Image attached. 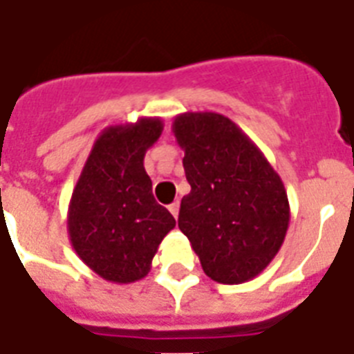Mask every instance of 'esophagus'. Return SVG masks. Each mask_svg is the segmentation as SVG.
<instances>
[{"label":"esophagus","mask_w":354,"mask_h":354,"mask_svg":"<svg viewBox=\"0 0 354 354\" xmlns=\"http://www.w3.org/2000/svg\"><path fill=\"white\" fill-rule=\"evenodd\" d=\"M169 211H171L174 218H178V213H180V202H174V204L169 205Z\"/></svg>","instance_id":"34e87169"}]
</instances>
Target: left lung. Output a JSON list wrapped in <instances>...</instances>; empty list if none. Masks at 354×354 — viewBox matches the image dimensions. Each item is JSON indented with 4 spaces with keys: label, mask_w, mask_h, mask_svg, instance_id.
I'll list each match as a JSON object with an SVG mask.
<instances>
[{
    "label": "left lung",
    "mask_w": 354,
    "mask_h": 354,
    "mask_svg": "<svg viewBox=\"0 0 354 354\" xmlns=\"http://www.w3.org/2000/svg\"><path fill=\"white\" fill-rule=\"evenodd\" d=\"M172 132L185 152L183 169L191 185L178 227L205 275L224 285L257 277L283 246L290 222L279 174L226 115L180 113Z\"/></svg>",
    "instance_id": "obj_1"
}]
</instances>
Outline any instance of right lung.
<instances>
[{"label": "right lung", "instance_id": "add662e5", "mask_svg": "<svg viewBox=\"0 0 354 354\" xmlns=\"http://www.w3.org/2000/svg\"><path fill=\"white\" fill-rule=\"evenodd\" d=\"M160 118L112 124L95 139L73 189L68 233L75 253L102 279H143L174 216L154 200L145 171L147 150L160 139Z\"/></svg>", "mask_w": 354, "mask_h": 354}]
</instances>
